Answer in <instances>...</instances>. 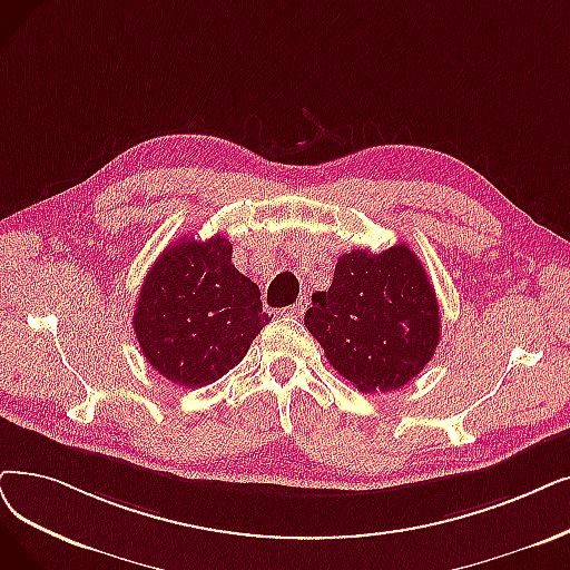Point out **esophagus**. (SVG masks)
<instances>
[{
    "label": "esophagus",
    "mask_w": 570,
    "mask_h": 570,
    "mask_svg": "<svg viewBox=\"0 0 570 570\" xmlns=\"http://www.w3.org/2000/svg\"><path fill=\"white\" fill-rule=\"evenodd\" d=\"M306 306H308V299H306V297H302L297 304H292V306L287 308V315H292V317H302V315L306 313Z\"/></svg>",
    "instance_id": "esophagus-1"
}]
</instances>
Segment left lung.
Returning <instances> with one entry per match:
<instances>
[{"label":"left lung","instance_id":"8db88e82","mask_svg":"<svg viewBox=\"0 0 570 570\" xmlns=\"http://www.w3.org/2000/svg\"><path fill=\"white\" fill-rule=\"evenodd\" d=\"M304 325L332 367L362 393L400 391L440 344V304L409 245L341 255L327 292L313 294Z\"/></svg>","mask_w":570,"mask_h":570}]
</instances>
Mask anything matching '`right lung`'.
Returning <instances> with one entry per match:
<instances>
[{"label": "right lung", "mask_w": 570, "mask_h": 570, "mask_svg": "<svg viewBox=\"0 0 570 570\" xmlns=\"http://www.w3.org/2000/svg\"><path fill=\"white\" fill-rule=\"evenodd\" d=\"M234 245L179 238L154 262L132 327L151 367L181 389H200L245 357L268 325L262 292L232 264Z\"/></svg>", "instance_id": "add662e5"}]
</instances>
